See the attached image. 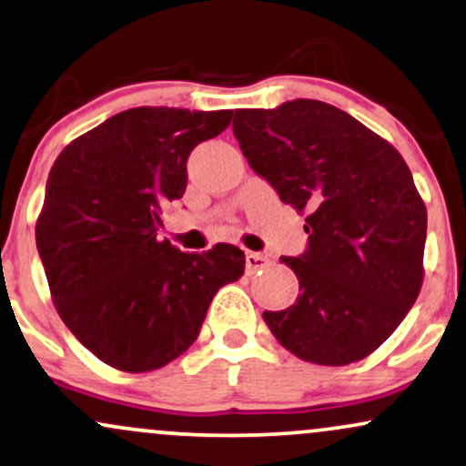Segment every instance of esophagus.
I'll list each match as a JSON object with an SVG mask.
<instances>
[{
    "label": "esophagus",
    "mask_w": 466,
    "mask_h": 466,
    "mask_svg": "<svg viewBox=\"0 0 466 466\" xmlns=\"http://www.w3.org/2000/svg\"><path fill=\"white\" fill-rule=\"evenodd\" d=\"M268 266V257L259 253H246V272L248 275H255L257 270H264Z\"/></svg>",
    "instance_id": "obj_1"
}]
</instances>
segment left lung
<instances>
[{"mask_svg":"<svg viewBox=\"0 0 466 466\" xmlns=\"http://www.w3.org/2000/svg\"><path fill=\"white\" fill-rule=\"evenodd\" d=\"M248 166L308 211V250L281 257L299 299L264 311L272 336L311 364L364 360L397 329L423 283L428 211L403 157L340 108L292 100L235 111Z\"/></svg>","mask_w":466,"mask_h":466,"instance_id":"obj_1","label":"left lung"}]
</instances>
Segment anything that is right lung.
<instances>
[{"label": "right lung", "instance_id": "right-lung-1", "mask_svg": "<svg viewBox=\"0 0 466 466\" xmlns=\"http://www.w3.org/2000/svg\"><path fill=\"white\" fill-rule=\"evenodd\" d=\"M233 111L139 106L60 152L36 220V248L60 319L126 373L177 360L198 338L213 294L244 275L238 246L180 253L158 239L161 213L187 187L189 152Z\"/></svg>", "mask_w": 466, "mask_h": 466}]
</instances>
